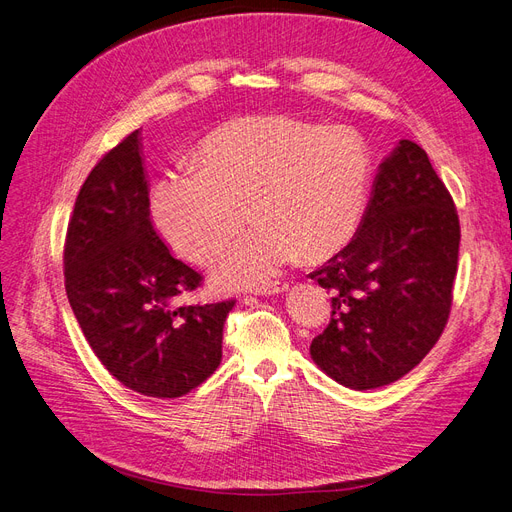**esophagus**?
<instances>
[{"label":"esophagus","instance_id":"1","mask_svg":"<svg viewBox=\"0 0 512 512\" xmlns=\"http://www.w3.org/2000/svg\"><path fill=\"white\" fill-rule=\"evenodd\" d=\"M288 290H290V283L277 281V283H271V285H264V288H260V290L256 292V296H275V294L288 292Z\"/></svg>","mask_w":512,"mask_h":512}]
</instances>
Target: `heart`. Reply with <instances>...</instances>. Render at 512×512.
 Listing matches in <instances>:
<instances>
[{
    "mask_svg": "<svg viewBox=\"0 0 512 512\" xmlns=\"http://www.w3.org/2000/svg\"><path fill=\"white\" fill-rule=\"evenodd\" d=\"M193 166L155 180L151 218L170 248L206 264L245 218L254 227L222 248L212 277L231 288H262L298 256L330 258L365 218L374 157L349 128L288 115L231 121L201 140Z\"/></svg>",
    "mask_w": 512,
    "mask_h": 512,
    "instance_id": "1",
    "label": "heart"
}]
</instances>
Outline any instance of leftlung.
I'll list each match as a JSON object with an SVG mask.
<instances>
[{"instance_id": "8db88e82", "label": "left lung", "mask_w": 512, "mask_h": 512, "mask_svg": "<svg viewBox=\"0 0 512 512\" xmlns=\"http://www.w3.org/2000/svg\"><path fill=\"white\" fill-rule=\"evenodd\" d=\"M460 222L422 147L401 140L374 180L353 241L311 273L332 319L311 357L338 384L367 391L412 372L452 311Z\"/></svg>"}]
</instances>
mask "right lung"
<instances>
[{
	"label": "right lung",
	"mask_w": 512,
	"mask_h": 512,
	"mask_svg": "<svg viewBox=\"0 0 512 512\" xmlns=\"http://www.w3.org/2000/svg\"><path fill=\"white\" fill-rule=\"evenodd\" d=\"M140 153L136 130L81 185L65 239V288L109 374L140 395L176 399L216 372L235 300L178 304L203 277L153 229Z\"/></svg>",
	"instance_id": "right-lung-1"
}]
</instances>
